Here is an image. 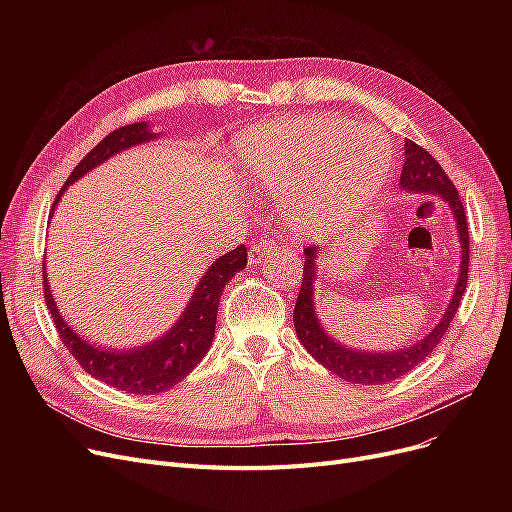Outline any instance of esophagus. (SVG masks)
I'll list each match as a JSON object with an SVG mask.
<instances>
[{
    "label": "esophagus",
    "instance_id": "esophagus-1",
    "mask_svg": "<svg viewBox=\"0 0 512 512\" xmlns=\"http://www.w3.org/2000/svg\"><path fill=\"white\" fill-rule=\"evenodd\" d=\"M278 249H280V247L274 245V242H257V245H253L251 251H249V263L257 265V263H261V259H263L265 255L278 253Z\"/></svg>",
    "mask_w": 512,
    "mask_h": 512
}]
</instances>
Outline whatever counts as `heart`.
I'll return each mask as SVG.
<instances>
[{
    "label": "heart",
    "instance_id": "obj_1",
    "mask_svg": "<svg viewBox=\"0 0 512 512\" xmlns=\"http://www.w3.org/2000/svg\"><path fill=\"white\" fill-rule=\"evenodd\" d=\"M240 176L278 195L290 226L303 234L342 228L384 186L392 145L382 132L336 116L263 122L236 141Z\"/></svg>",
    "mask_w": 512,
    "mask_h": 512
}]
</instances>
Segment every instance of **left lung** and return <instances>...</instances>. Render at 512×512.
Instances as JSON below:
<instances>
[{"instance_id": "obj_1", "label": "left lung", "mask_w": 512, "mask_h": 512, "mask_svg": "<svg viewBox=\"0 0 512 512\" xmlns=\"http://www.w3.org/2000/svg\"><path fill=\"white\" fill-rule=\"evenodd\" d=\"M400 191L405 193H421V195H436L442 199L452 218L456 222V232H459L461 242V265H459V278H456L452 299L444 309L442 317L436 321V326L429 330L421 340L409 344L405 348H396V351H359V348H348L346 344L334 340L315 311V280H317V257L321 247H307L305 249V272L301 282L299 299L294 303V330L301 344L307 348V353L336 373L338 378L351 384L375 386V384H388L398 380L400 375H407L415 369L425 357L434 353L436 344L446 334L450 321L461 305V297L467 288V272H469V226L465 218V209L456 193L454 184L442 170L438 161L429 155L423 147L413 143L411 139L405 141V164L400 172Z\"/></svg>"}]
</instances>
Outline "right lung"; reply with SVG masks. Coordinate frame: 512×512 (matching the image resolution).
<instances>
[{"mask_svg":"<svg viewBox=\"0 0 512 512\" xmlns=\"http://www.w3.org/2000/svg\"><path fill=\"white\" fill-rule=\"evenodd\" d=\"M159 139V132L151 130L149 122H134L122 126L93 147L80 164L68 176L64 188L60 191L56 203H53L51 215L56 211L58 201L64 191L76 180L89 174L93 168L105 164L107 159L149 141ZM49 215V218H51ZM247 267V247L240 245L234 251L215 259L201 280L197 282L191 299H188L184 311L180 313L176 324L159 338L134 348H110L89 342L80 336L68 321L62 317L47 280V265L43 267V284H45V303L53 317L64 346L70 355L78 361L95 380L112 386L128 394H159L166 392L178 382H182L191 373L213 342L215 319H218V305L224 292V286Z\"/></svg>","mask_w":512,"mask_h":512,"instance_id":"obj_1","label":"right lung"}]
</instances>
